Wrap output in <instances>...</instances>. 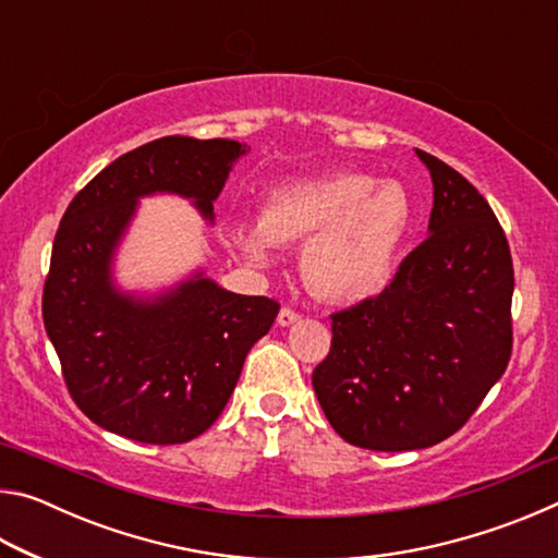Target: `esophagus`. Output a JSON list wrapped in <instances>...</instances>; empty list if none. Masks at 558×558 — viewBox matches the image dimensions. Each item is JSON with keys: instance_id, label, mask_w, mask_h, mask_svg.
Here are the masks:
<instances>
[{"instance_id": "obj_1", "label": "esophagus", "mask_w": 558, "mask_h": 558, "mask_svg": "<svg viewBox=\"0 0 558 558\" xmlns=\"http://www.w3.org/2000/svg\"><path fill=\"white\" fill-rule=\"evenodd\" d=\"M298 319H300V315L295 313V310H292V307H282L280 315H278V325H280V327H290V325H295Z\"/></svg>"}]
</instances>
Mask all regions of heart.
<instances>
[{"mask_svg":"<svg viewBox=\"0 0 558 558\" xmlns=\"http://www.w3.org/2000/svg\"><path fill=\"white\" fill-rule=\"evenodd\" d=\"M413 226V202L399 182L337 172L302 179L272 192L260 221H233L229 241L253 266H268L278 243L308 239L302 278L315 295L359 302L389 286Z\"/></svg>","mask_w":558,"mask_h":558,"instance_id":"1","label":"heart"}]
</instances>
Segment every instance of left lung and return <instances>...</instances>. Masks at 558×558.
I'll return each mask as SVG.
<instances>
[{"label": "left lung", "instance_id": "8db88e82", "mask_svg": "<svg viewBox=\"0 0 558 558\" xmlns=\"http://www.w3.org/2000/svg\"><path fill=\"white\" fill-rule=\"evenodd\" d=\"M433 179L428 239L381 295L332 315L313 386L329 426L359 448H430L465 426L512 354L514 268L485 196L415 149Z\"/></svg>", "mask_w": 558, "mask_h": 558}]
</instances>
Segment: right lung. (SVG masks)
Here are the masks:
<instances>
[{
    "label": "right lung",
    "mask_w": 558,
    "mask_h": 558,
    "mask_svg": "<svg viewBox=\"0 0 558 558\" xmlns=\"http://www.w3.org/2000/svg\"><path fill=\"white\" fill-rule=\"evenodd\" d=\"M245 153L235 140H155L108 165L65 209L44 286V327L71 399L100 428L153 446L202 436L229 403L245 354L276 323V300L235 295L202 270L153 298L112 280L143 196H184L214 221V202Z\"/></svg>",
    "instance_id": "obj_1"
}]
</instances>
